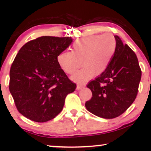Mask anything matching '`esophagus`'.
<instances>
[{
	"instance_id": "34e87169",
	"label": "esophagus",
	"mask_w": 151,
	"mask_h": 151,
	"mask_svg": "<svg viewBox=\"0 0 151 151\" xmlns=\"http://www.w3.org/2000/svg\"><path fill=\"white\" fill-rule=\"evenodd\" d=\"M84 84H77V89H81V88H84Z\"/></svg>"
}]
</instances>
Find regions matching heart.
Instances as JSON below:
<instances>
[{
  "label": "heart",
  "mask_w": 151,
  "mask_h": 151,
  "mask_svg": "<svg viewBox=\"0 0 151 151\" xmlns=\"http://www.w3.org/2000/svg\"><path fill=\"white\" fill-rule=\"evenodd\" d=\"M116 49V40L111 33L102 35H92L76 40L71 51H63L58 55V63L67 74L73 75L79 82L89 80L93 75L104 73L109 67Z\"/></svg>",
  "instance_id": "1"
}]
</instances>
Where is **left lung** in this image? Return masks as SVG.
<instances>
[{"instance_id":"left-lung-1","label":"left lung","mask_w":151,"mask_h":151,"mask_svg":"<svg viewBox=\"0 0 151 151\" xmlns=\"http://www.w3.org/2000/svg\"><path fill=\"white\" fill-rule=\"evenodd\" d=\"M116 49L104 73L88 82L92 92L86 101L87 110L97 116L112 119L124 113L135 100L142 71L137 55L115 36Z\"/></svg>"}]
</instances>
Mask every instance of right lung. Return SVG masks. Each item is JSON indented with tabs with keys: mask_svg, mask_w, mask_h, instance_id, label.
I'll return each instance as SVG.
<instances>
[{
	"mask_svg": "<svg viewBox=\"0 0 151 151\" xmlns=\"http://www.w3.org/2000/svg\"><path fill=\"white\" fill-rule=\"evenodd\" d=\"M72 42L71 37L42 36L21 47L11 66L9 88L16 109L36 122L54 118L76 84L58 63V55Z\"/></svg>",
	"mask_w": 151,
	"mask_h": 151,
	"instance_id": "1",
	"label": "right lung"
}]
</instances>
